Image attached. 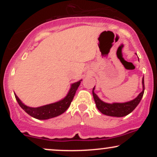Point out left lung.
Here are the masks:
<instances>
[{
    "mask_svg": "<svg viewBox=\"0 0 157 157\" xmlns=\"http://www.w3.org/2000/svg\"><path fill=\"white\" fill-rule=\"evenodd\" d=\"M142 91L141 93L134 100L125 102H113V103H108L103 102L99 98L98 96L94 93V87L92 94L97 109L103 114L111 117H122L132 112L135 108L138 105L143 96L144 91H145V85H144V77H142Z\"/></svg>",
    "mask_w": 157,
    "mask_h": 157,
    "instance_id": "8db88e82",
    "label": "left lung"
}]
</instances>
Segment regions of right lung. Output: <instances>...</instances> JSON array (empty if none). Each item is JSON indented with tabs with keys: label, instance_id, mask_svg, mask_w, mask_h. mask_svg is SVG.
Segmentation results:
<instances>
[{
	"label": "right lung",
	"instance_id": "obj_1",
	"mask_svg": "<svg viewBox=\"0 0 157 157\" xmlns=\"http://www.w3.org/2000/svg\"><path fill=\"white\" fill-rule=\"evenodd\" d=\"M81 81L82 80L74 82L71 85L69 91L63 99L57 102H53V103L40 106V107L33 108L27 106L24 103H23L15 94V96L19 105L32 117L37 119V120H48V119L56 117L62 114L68 109V108L71 105V102L72 101Z\"/></svg>",
	"mask_w": 157,
	"mask_h": 157
}]
</instances>
